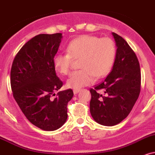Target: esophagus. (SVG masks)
Wrapping results in <instances>:
<instances>
[{
    "instance_id": "1",
    "label": "esophagus",
    "mask_w": 155,
    "mask_h": 155,
    "mask_svg": "<svg viewBox=\"0 0 155 155\" xmlns=\"http://www.w3.org/2000/svg\"><path fill=\"white\" fill-rule=\"evenodd\" d=\"M79 91H80V89H74V94H78V93L79 92Z\"/></svg>"
}]
</instances>
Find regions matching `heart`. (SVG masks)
<instances>
[{
	"mask_svg": "<svg viewBox=\"0 0 155 155\" xmlns=\"http://www.w3.org/2000/svg\"><path fill=\"white\" fill-rule=\"evenodd\" d=\"M66 51V54L54 56L53 66L60 74L67 75L71 68L72 59L80 58L81 69L73 73L66 82L67 87L74 89L92 84L95 76L102 78L107 75L115 58V43L109 37L81 35L68 45Z\"/></svg>",
	"mask_w": 155,
	"mask_h": 155,
	"instance_id": "heart-1",
	"label": "heart"
}]
</instances>
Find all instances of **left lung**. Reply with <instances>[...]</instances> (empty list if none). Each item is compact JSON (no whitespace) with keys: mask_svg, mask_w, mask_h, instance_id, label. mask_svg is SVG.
Masks as SVG:
<instances>
[{"mask_svg":"<svg viewBox=\"0 0 155 155\" xmlns=\"http://www.w3.org/2000/svg\"><path fill=\"white\" fill-rule=\"evenodd\" d=\"M112 35L117 47L113 68L102 83L90 89L91 115L97 123L106 126L118 124L128 116L141 90L137 55L123 37L114 32Z\"/></svg>","mask_w":155,"mask_h":155,"instance_id":"1","label":"left lung"}]
</instances>
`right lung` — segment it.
<instances>
[{
	"label": "right lung",
	"instance_id": "right-lung-1",
	"mask_svg": "<svg viewBox=\"0 0 155 155\" xmlns=\"http://www.w3.org/2000/svg\"><path fill=\"white\" fill-rule=\"evenodd\" d=\"M62 37L55 33L31 38L16 54L11 70L15 100L28 120L44 131H55L66 123L67 105L74 96L70 89L52 97L63 86L53 61Z\"/></svg>",
	"mask_w": 155,
	"mask_h": 155
}]
</instances>
